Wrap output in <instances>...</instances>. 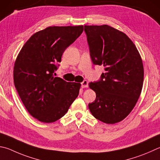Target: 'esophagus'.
Returning <instances> with one entry per match:
<instances>
[{"mask_svg": "<svg viewBox=\"0 0 160 160\" xmlns=\"http://www.w3.org/2000/svg\"><path fill=\"white\" fill-rule=\"evenodd\" d=\"M81 86H82V88H88V82L87 80H84L83 82L81 83Z\"/></svg>", "mask_w": 160, "mask_h": 160, "instance_id": "34e87169", "label": "esophagus"}]
</instances>
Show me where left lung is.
I'll use <instances>...</instances> for the list:
<instances>
[{"label": "left lung", "instance_id": "obj_1", "mask_svg": "<svg viewBox=\"0 0 160 160\" xmlns=\"http://www.w3.org/2000/svg\"><path fill=\"white\" fill-rule=\"evenodd\" d=\"M90 57L106 72L97 82L89 83L96 99L90 112L106 124L123 120L134 108L143 88L144 70L137 48L123 32L108 25L85 26Z\"/></svg>", "mask_w": 160, "mask_h": 160}]
</instances>
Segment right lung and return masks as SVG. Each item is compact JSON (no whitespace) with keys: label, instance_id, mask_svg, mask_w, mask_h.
Returning <instances> with one entry per match:
<instances>
[{"label":"right lung","instance_id":"1","mask_svg":"<svg viewBox=\"0 0 160 160\" xmlns=\"http://www.w3.org/2000/svg\"><path fill=\"white\" fill-rule=\"evenodd\" d=\"M82 31V25L48 27L31 36L17 57L14 86L28 112L42 122L62 118L79 94L80 83L66 82L54 72L63 52Z\"/></svg>","mask_w":160,"mask_h":160}]
</instances>
